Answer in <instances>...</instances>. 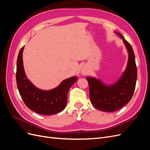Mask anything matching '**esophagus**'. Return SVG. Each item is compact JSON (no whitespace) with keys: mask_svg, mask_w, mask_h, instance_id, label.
Masks as SVG:
<instances>
[{"mask_svg":"<svg viewBox=\"0 0 150 150\" xmlns=\"http://www.w3.org/2000/svg\"><path fill=\"white\" fill-rule=\"evenodd\" d=\"M86 71H85L84 69H82V74H86Z\"/></svg>","mask_w":150,"mask_h":150,"instance_id":"esophagus-1","label":"esophagus"}]
</instances>
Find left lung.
Masks as SVG:
<instances>
[{"label":"left lung","mask_w":150,"mask_h":150,"mask_svg":"<svg viewBox=\"0 0 150 150\" xmlns=\"http://www.w3.org/2000/svg\"><path fill=\"white\" fill-rule=\"evenodd\" d=\"M117 34L123 39L129 54L128 66L121 79L111 86H105L99 80L86 78L89 83L91 102L98 110L106 112L118 110L131 100L137 79V67L133 48L120 33Z\"/></svg>","instance_id":"1"}]
</instances>
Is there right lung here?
<instances>
[{
  "label": "right lung",
  "mask_w": 150,
  "mask_h": 150,
  "mask_svg": "<svg viewBox=\"0 0 150 150\" xmlns=\"http://www.w3.org/2000/svg\"><path fill=\"white\" fill-rule=\"evenodd\" d=\"M22 47L17 61L16 81L18 90L24 103L32 111L44 115L56 114L66 108L69 89L77 81L72 77L62 81L61 84L51 91H42L35 88L27 79L22 62Z\"/></svg>",
  "instance_id": "add662e5"
}]
</instances>
